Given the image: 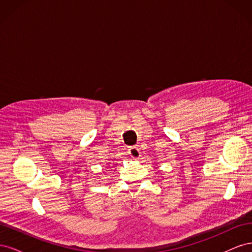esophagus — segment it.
I'll use <instances>...</instances> for the list:
<instances>
[{
  "label": "esophagus",
  "instance_id": "34e87169",
  "mask_svg": "<svg viewBox=\"0 0 252 252\" xmlns=\"http://www.w3.org/2000/svg\"><path fill=\"white\" fill-rule=\"evenodd\" d=\"M128 154L130 155V157L132 158H139V157L141 156V152H140V149L138 148V147H131V148H129V150H128Z\"/></svg>",
  "mask_w": 252,
  "mask_h": 252
}]
</instances>
